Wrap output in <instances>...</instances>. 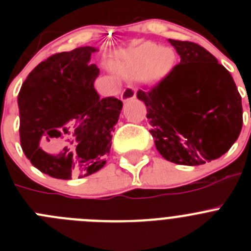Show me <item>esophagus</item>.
<instances>
[{
  "mask_svg": "<svg viewBox=\"0 0 251 251\" xmlns=\"http://www.w3.org/2000/svg\"><path fill=\"white\" fill-rule=\"evenodd\" d=\"M134 98H136V89H134L133 86H127L121 94V99L123 101L132 100V99Z\"/></svg>",
  "mask_w": 251,
  "mask_h": 251,
  "instance_id": "34e87169",
  "label": "esophagus"
}]
</instances>
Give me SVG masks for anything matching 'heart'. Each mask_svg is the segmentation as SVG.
<instances>
[{
    "label": "heart",
    "mask_w": 251,
    "mask_h": 251,
    "mask_svg": "<svg viewBox=\"0 0 251 251\" xmlns=\"http://www.w3.org/2000/svg\"><path fill=\"white\" fill-rule=\"evenodd\" d=\"M175 60L172 49L145 43L113 60L112 69L123 76H137L146 73L150 79H158L170 72Z\"/></svg>",
    "instance_id": "1"
}]
</instances>
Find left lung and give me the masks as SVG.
I'll return each instance as SVG.
<instances>
[{
	"label": "left lung",
	"mask_w": 251,
	"mask_h": 251,
	"mask_svg": "<svg viewBox=\"0 0 251 251\" xmlns=\"http://www.w3.org/2000/svg\"><path fill=\"white\" fill-rule=\"evenodd\" d=\"M181 61L150 92L137 98L147 106L151 134L162 157L200 166L225 154L243 127L241 97L235 81L202 46L168 39Z\"/></svg>",
	"instance_id": "obj_1"
}]
</instances>
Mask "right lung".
Here are the masks:
<instances>
[{
    "label": "right lung",
    "mask_w": 251,
    "mask_h": 251,
    "mask_svg": "<svg viewBox=\"0 0 251 251\" xmlns=\"http://www.w3.org/2000/svg\"><path fill=\"white\" fill-rule=\"evenodd\" d=\"M94 46L48 57L28 74L19 93L20 139L34 167L59 179L86 177L104 167L123 108L94 88L99 69Z\"/></svg>",
    "instance_id": "obj_1"
}]
</instances>
